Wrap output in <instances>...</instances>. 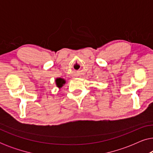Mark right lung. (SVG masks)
I'll return each instance as SVG.
<instances>
[{
	"instance_id": "obj_1",
	"label": "right lung",
	"mask_w": 153,
	"mask_h": 153,
	"mask_svg": "<svg viewBox=\"0 0 153 153\" xmlns=\"http://www.w3.org/2000/svg\"><path fill=\"white\" fill-rule=\"evenodd\" d=\"M55 83H56V86H57L58 88L60 89V88H61L65 84L66 81H65V79L59 77V78H56L55 79Z\"/></svg>"
}]
</instances>
